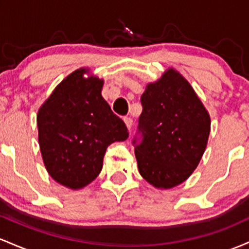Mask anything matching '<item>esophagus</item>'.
Returning a JSON list of instances; mask_svg holds the SVG:
<instances>
[{
	"mask_svg": "<svg viewBox=\"0 0 249 249\" xmlns=\"http://www.w3.org/2000/svg\"><path fill=\"white\" fill-rule=\"evenodd\" d=\"M124 121L125 125H127L128 129H130V128H132V125H133V120L130 119V117H124Z\"/></svg>",
	"mask_w": 249,
	"mask_h": 249,
	"instance_id": "1",
	"label": "esophagus"
}]
</instances>
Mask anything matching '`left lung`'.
Returning <instances> with one entry per match:
<instances>
[{"mask_svg":"<svg viewBox=\"0 0 249 249\" xmlns=\"http://www.w3.org/2000/svg\"><path fill=\"white\" fill-rule=\"evenodd\" d=\"M141 105L133 139L140 174L156 188L180 185L196 168L207 146V110L174 69L147 86Z\"/></svg>","mask_w":249,"mask_h":249,"instance_id":"left-lung-1","label":"left lung"}]
</instances>
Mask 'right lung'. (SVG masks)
<instances>
[{"instance_id":"obj_1","label":"right lung","mask_w":249,"mask_h":249,"mask_svg":"<svg viewBox=\"0 0 249 249\" xmlns=\"http://www.w3.org/2000/svg\"><path fill=\"white\" fill-rule=\"evenodd\" d=\"M79 69L55 88L37 114L44 166L61 185L80 189L100 174L109 144L129 136L102 97L103 81Z\"/></svg>"}]
</instances>
